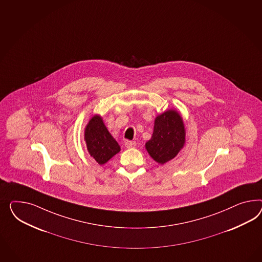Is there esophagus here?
I'll use <instances>...</instances> for the list:
<instances>
[{
    "label": "esophagus",
    "instance_id": "34e87169",
    "mask_svg": "<svg viewBox=\"0 0 262 262\" xmlns=\"http://www.w3.org/2000/svg\"><path fill=\"white\" fill-rule=\"evenodd\" d=\"M136 146V143L134 141H127L125 142V147L127 148V149H130V148H134Z\"/></svg>",
    "mask_w": 262,
    "mask_h": 262
}]
</instances>
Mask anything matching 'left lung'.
Wrapping results in <instances>:
<instances>
[{"instance_id":"left-lung-1","label":"left lung","mask_w":262,"mask_h":262,"mask_svg":"<svg viewBox=\"0 0 262 262\" xmlns=\"http://www.w3.org/2000/svg\"><path fill=\"white\" fill-rule=\"evenodd\" d=\"M185 142L183 118L177 111L170 108L156 116L151 138L146 142L145 148L156 162L163 165L178 155Z\"/></svg>"}]
</instances>
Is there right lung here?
<instances>
[{"label":"right lung","instance_id":"1","mask_svg":"<svg viewBox=\"0 0 262 262\" xmlns=\"http://www.w3.org/2000/svg\"><path fill=\"white\" fill-rule=\"evenodd\" d=\"M86 149L90 156L99 165L106 164L120 151V146L107 130L99 114H94L84 130Z\"/></svg>","mask_w":262,"mask_h":262}]
</instances>
